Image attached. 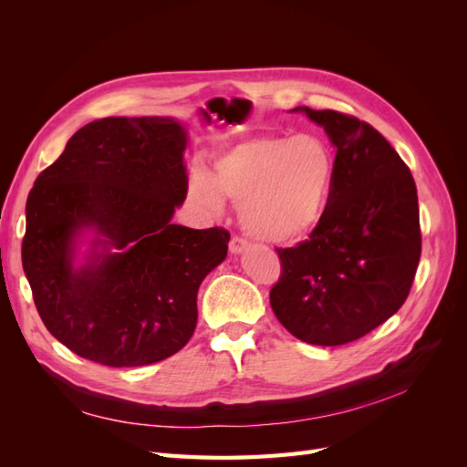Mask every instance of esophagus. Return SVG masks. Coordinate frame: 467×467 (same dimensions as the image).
Segmentation results:
<instances>
[{
	"mask_svg": "<svg viewBox=\"0 0 467 467\" xmlns=\"http://www.w3.org/2000/svg\"><path fill=\"white\" fill-rule=\"evenodd\" d=\"M249 247V242L245 237H242V235H234L232 239H230V251L232 253H242V251H245Z\"/></svg>",
	"mask_w": 467,
	"mask_h": 467,
	"instance_id": "1",
	"label": "esophagus"
}]
</instances>
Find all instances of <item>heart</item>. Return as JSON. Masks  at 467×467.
<instances>
[{"instance_id": "obj_1", "label": "heart", "mask_w": 467, "mask_h": 467, "mask_svg": "<svg viewBox=\"0 0 467 467\" xmlns=\"http://www.w3.org/2000/svg\"><path fill=\"white\" fill-rule=\"evenodd\" d=\"M335 175V153L323 138L266 134L220 153L212 175L194 167L189 191L212 214L223 210V196L242 202L239 216L251 235L286 244L321 222Z\"/></svg>"}]
</instances>
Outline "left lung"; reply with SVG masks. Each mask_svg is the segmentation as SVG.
Instances as JSON below:
<instances>
[{
  "instance_id": "left-lung-1",
  "label": "left lung",
  "mask_w": 467,
  "mask_h": 467,
  "mask_svg": "<svg viewBox=\"0 0 467 467\" xmlns=\"http://www.w3.org/2000/svg\"><path fill=\"white\" fill-rule=\"evenodd\" d=\"M337 148V175L306 242L276 249L271 288L278 321L304 343L338 347L389 319L407 300L420 259L417 187L374 126L338 110L298 107Z\"/></svg>"
}]
</instances>
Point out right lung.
<instances>
[{
  "instance_id": "1",
  "label": "right lung",
  "mask_w": 467,
  "mask_h": 467,
  "mask_svg": "<svg viewBox=\"0 0 467 467\" xmlns=\"http://www.w3.org/2000/svg\"><path fill=\"white\" fill-rule=\"evenodd\" d=\"M185 148L173 119L109 117L79 129L36 177L23 268L42 323L78 357L146 366L192 337L196 294L228 255L230 232L171 223L189 191ZM83 227L123 253L74 272L71 242Z\"/></svg>"
}]
</instances>
